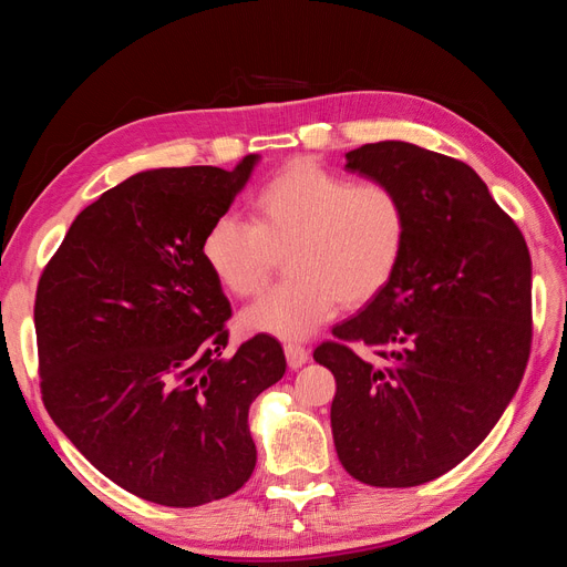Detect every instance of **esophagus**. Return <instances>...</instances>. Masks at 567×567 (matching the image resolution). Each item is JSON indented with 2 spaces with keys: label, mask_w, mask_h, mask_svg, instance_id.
<instances>
[{
  "label": "esophagus",
  "mask_w": 567,
  "mask_h": 567,
  "mask_svg": "<svg viewBox=\"0 0 567 567\" xmlns=\"http://www.w3.org/2000/svg\"><path fill=\"white\" fill-rule=\"evenodd\" d=\"M284 352H286V359H288V367L290 369H300V367L307 364V359H310V352H307L300 346H286Z\"/></svg>",
  "instance_id": "34e87169"
}]
</instances>
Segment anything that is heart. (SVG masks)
<instances>
[{
	"mask_svg": "<svg viewBox=\"0 0 567 567\" xmlns=\"http://www.w3.org/2000/svg\"><path fill=\"white\" fill-rule=\"evenodd\" d=\"M409 215L383 182H352L310 158L290 161L252 198V221L221 215L203 260L236 298L260 293L284 255L286 281L246 307L248 333L310 338L342 307L379 298L400 269Z\"/></svg>",
	"mask_w": 567,
	"mask_h": 567,
	"instance_id": "1",
	"label": "heart"
}]
</instances>
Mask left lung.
Instances as JSON below:
<instances>
[{
    "label": "left lung",
    "mask_w": 567,
    "mask_h": 567,
    "mask_svg": "<svg viewBox=\"0 0 567 567\" xmlns=\"http://www.w3.org/2000/svg\"><path fill=\"white\" fill-rule=\"evenodd\" d=\"M346 161L402 196L406 248L383 293L338 323L315 359L336 375L342 468L371 487H416L466 458L523 381L529 250L466 163L406 142L364 144Z\"/></svg>",
    "instance_id": "left-lung-1"
}]
</instances>
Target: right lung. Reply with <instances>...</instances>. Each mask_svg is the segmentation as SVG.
Segmentation results:
<instances>
[{
    "mask_svg": "<svg viewBox=\"0 0 567 567\" xmlns=\"http://www.w3.org/2000/svg\"><path fill=\"white\" fill-rule=\"evenodd\" d=\"M257 161L132 175L75 217L38 286L49 416L96 471L153 504L241 489L257 458L248 409L286 373L265 333L225 354L231 307L200 250Z\"/></svg>",
    "mask_w": 567,
    "mask_h": 567,
    "instance_id": "1",
    "label": "right lung"
}]
</instances>
